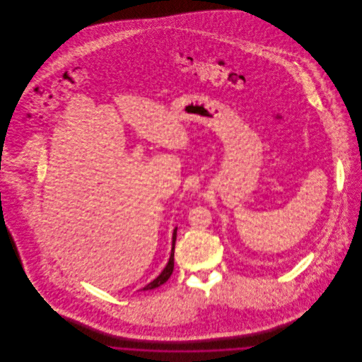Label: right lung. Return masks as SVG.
<instances>
[{
    "mask_svg": "<svg viewBox=\"0 0 362 362\" xmlns=\"http://www.w3.org/2000/svg\"><path fill=\"white\" fill-rule=\"evenodd\" d=\"M176 230H177V228H175L173 229V248H171V257H170V260H168V263H167V266L164 267V270L161 272V274L155 278L151 284H148L145 288H142L141 291H152V289H155V288H158L160 285H163L164 282H167L168 281V278L171 276L173 272V254H175V241H176Z\"/></svg>",
    "mask_w": 362,
    "mask_h": 362,
    "instance_id": "1",
    "label": "right lung"
}]
</instances>
